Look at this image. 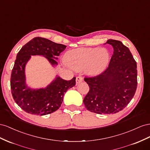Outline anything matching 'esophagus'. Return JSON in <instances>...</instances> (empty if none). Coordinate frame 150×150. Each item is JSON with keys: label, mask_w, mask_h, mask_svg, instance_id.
Segmentation results:
<instances>
[{"label": "esophagus", "mask_w": 150, "mask_h": 150, "mask_svg": "<svg viewBox=\"0 0 150 150\" xmlns=\"http://www.w3.org/2000/svg\"><path fill=\"white\" fill-rule=\"evenodd\" d=\"M82 82H83V78L81 76H79L77 77L76 78V84H79L80 83H81Z\"/></svg>", "instance_id": "obj_1"}]
</instances>
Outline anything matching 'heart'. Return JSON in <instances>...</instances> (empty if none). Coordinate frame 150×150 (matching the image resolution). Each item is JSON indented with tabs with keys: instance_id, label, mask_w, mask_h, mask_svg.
Segmentation results:
<instances>
[{
	"instance_id": "obj_1",
	"label": "heart",
	"mask_w": 150,
	"mask_h": 150,
	"mask_svg": "<svg viewBox=\"0 0 150 150\" xmlns=\"http://www.w3.org/2000/svg\"><path fill=\"white\" fill-rule=\"evenodd\" d=\"M110 60V53L105 48H80L67 51L65 61L75 70L85 68L91 75H96L103 71Z\"/></svg>"
}]
</instances>
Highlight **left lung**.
<instances>
[{
  "label": "left lung",
  "instance_id": "left-lung-1",
  "mask_svg": "<svg viewBox=\"0 0 150 150\" xmlns=\"http://www.w3.org/2000/svg\"><path fill=\"white\" fill-rule=\"evenodd\" d=\"M114 52L109 67L100 74L85 77L90 90L83 99L86 109L97 114H115L125 109L134 97L137 65L130 50L120 41L109 40Z\"/></svg>",
  "mask_w": 150,
  "mask_h": 150
}]
</instances>
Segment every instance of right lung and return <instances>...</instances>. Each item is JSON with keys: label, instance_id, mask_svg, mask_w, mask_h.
Segmentation results:
<instances>
[{"label": "right lung", "instance_id": "obj_1", "mask_svg": "<svg viewBox=\"0 0 150 150\" xmlns=\"http://www.w3.org/2000/svg\"><path fill=\"white\" fill-rule=\"evenodd\" d=\"M66 47L46 38L36 37L24 45L17 54L11 76V93L16 104L25 112L40 115L53 113L60 108L64 93L75 85V77L65 80L59 76L45 88L33 89L25 83V67L32 55L45 57L54 67L58 65L55 59Z\"/></svg>", "mask_w": 150, "mask_h": 150}]
</instances>
